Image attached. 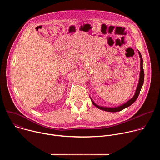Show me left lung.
Instances as JSON below:
<instances>
[{
    "instance_id": "obj_1",
    "label": "left lung",
    "mask_w": 160,
    "mask_h": 160,
    "mask_svg": "<svg viewBox=\"0 0 160 160\" xmlns=\"http://www.w3.org/2000/svg\"><path fill=\"white\" fill-rule=\"evenodd\" d=\"M138 52H139V57H140V74H139V82H138V86H137V88H136L135 92V94H134L133 96L130 99H129L127 102H126L125 103H124V104H122V105H120L119 106L115 107V108H107V107H102V106H98V104H96L93 101V100L91 99V98L90 97V98L91 99V101H92V103L93 104V105H94L98 108H99V109H100L101 110L105 111H108V112H118V111H120L126 108L129 107L130 106H131L135 101V100L137 99H138V96L139 95V93H140V91L141 90V88H142V87L143 85L144 80V70H143V66H142L143 65V59H142V58L141 52L139 51H138Z\"/></svg>"
}]
</instances>
